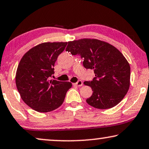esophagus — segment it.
<instances>
[{"label":"esophagus","instance_id":"1","mask_svg":"<svg viewBox=\"0 0 149 149\" xmlns=\"http://www.w3.org/2000/svg\"><path fill=\"white\" fill-rule=\"evenodd\" d=\"M74 85H76V86H81L82 85V80H78V82L75 83Z\"/></svg>","mask_w":149,"mask_h":149}]
</instances>
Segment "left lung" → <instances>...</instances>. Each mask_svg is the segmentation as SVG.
Listing matches in <instances>:
<instances>
[{
	"label": "left lung",
	"instance_id": "8db88e82",
	"mask_svg": "<svg viewBox=\"0 0 149 149\" xmlns=\"http://www.w3.org/2000/svg\"><path fill=\"white\" fill-rule=\"evenodd\" d=\"M66 51L83 59V66L94 71L95 77L84 84L93 94L87 104L98 109H108L121 102L130 88V66L120 52L97 39L69 41Z\"/></svg>",
	"mask_w": 149,
	"mask_h": 149
}]
</instances>
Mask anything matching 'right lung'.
<instances>
[{
	"label": "right lung",
	"mask_w": 149,
	"mask_h": 149,
	"mask_svg": "<svg viewBox=\"0 0 149 149\" xmlns=\"http://www.w3.org/2000/svg\"><path fill=\"white\" fill-rule=\"evenodd\" d=\"M67 42L43 43L28 51L17 69L15 83L21 98L32 109L50 112L60 107L72 84L50 80L54 64Z\"/></svg>",
	"instance_id": "add662e5"
}]
</instances>
